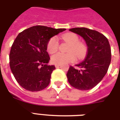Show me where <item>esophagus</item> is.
I'll use <instances>...</instances> for the list:
<instances>
[{
  "mask_svg": "<svg viewBox=\"0 0 120 120\" xmlns=\"http://www.w3.org/2000/svg\"><path fill=\"white\" fill-rule=\"evenodd\" d=\"M55 67L56 68H58V67H60V64H55Z\"/></svg>",
  "mask_w": 120,
  "mask_h": 120,
  "instance_id": "34e87169",
  "label": "esophagus"
}]
</instances>
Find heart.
<instances>
[{
    "mask_svg": "<svg viewBox=\"0 0 120 120\" xmlns=\"http://www.w3.org/2000/svg\"><path fill=\"white\" fill-rule=\"evenodd\" d=\"M62 39L69 44L67 50L69 53H57L53 55L51 58L53 64H65L73 62L75 60V56L72 52L76 55L79 59L83 58L86 49L85 45L79 42V38L77 34L74 33H67L62 35ZM47 48L48 52L50 54H53L58 50V42L55 37H52L49 40Z\"/></svg>",
    "mask_w": 120,
    "mask_h": 120,
    "instance_id": "b5f03b06",
    "label": "heart"
}]
</instances>
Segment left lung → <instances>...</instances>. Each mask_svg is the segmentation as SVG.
Masks as SVG:
<instances>
[{
	"label": "left lung",
	"mask_w": 120,
	"mask_h": 120,
	"mask_svg": "<svg viewBox=\"0 0 120 120\" xmlns=\"http://www.w3.org/2000/svg\"><path fill=\"white\" fill-rule=\"evenodd\" d=\"M79 35L85 41L88 47L85 60L70 67L67 73L69 83L80 90L95 87L106 75L111 62V48L106 37L96 30L84 27L69 30Z\"/></svg>",
	"instance_id": "1"
}]
</instances>
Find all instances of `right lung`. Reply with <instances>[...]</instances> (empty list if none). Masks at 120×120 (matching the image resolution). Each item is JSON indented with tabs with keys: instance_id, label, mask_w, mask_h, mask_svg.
<instances>
[{
	"instance_id": "right-lung-1",
	"label": "right lung",
	"mask_w": 120,
	"mask_h": 120,
	"mask_svg": "<svg viewBox=\"0 0 120 120\" xmlns=\"http://www.w3.org/2000/svg\"><path fill=\"white\" fill-rule=\"evenodd\" d=\"M36 25L25 29L16 37L10 49V67L17 82L30 91L44 89L50 82L54 65H48L47 43L52 37L65 30Z\"/></svg>"
}]
</instances>
